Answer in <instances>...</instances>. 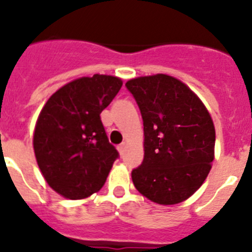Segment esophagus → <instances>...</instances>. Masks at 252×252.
I'll return each instance as SVG.
<instances>
[{"label": "esophagus", "instance_id": "1", "mask_svg": "<svg viewBox=\"0 0 252 252\" xmlns=\"http://www.w3.org/2000/svg\"><path fill=\"white\" fill-rule=\"evenodd\" d=\"M126 146H127L126 145V142H122L121 145H119V148H117L119 149V153L121 154V155H124L125 151H126Z\"/></svg>", "mask_w": 252, "mask_h": 252}]
</instances>
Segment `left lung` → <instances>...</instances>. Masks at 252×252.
<instances>
[{"label":"left lung","instance_id":"left-lung-1","mask_svg":"<svg viewBox=\"0 0 252 252\" xmlns=\"http://www.w3.org/2000/svg\"><path fill=\"white\" fill-rule=\"evenodd\" d=\"M126 88L144 122V160L131 173L135 188L155 203L177 204L203 184L215 159L216 131L206 106L166 74L131 79Z\"/></svg>","mask_w":252,"mask_h":252}]
</instances>
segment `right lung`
I'll return each mask as SVG.
<instances>
[{
  "mask_svg": "<svg viewBox=\"0 0 252 252\" xmlns=\"http://www.w3.org/2000/svg\"><path fill=\"white\" fill-rule=\"evenodd\" d=\"M121 87V79L112 75L78 78L58 90L40 112L32 140L37 165L64 198L98 192L119 158L99 115Z\"/></svg>",
  "mask_w": 252,
  "mask_h": 252,
  "instance_id": "right-lung-1",
  "label": "right lung"
}]
</instances>
